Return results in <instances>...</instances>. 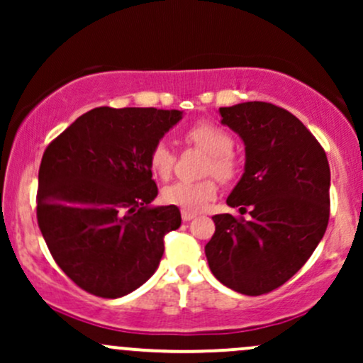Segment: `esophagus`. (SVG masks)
Wrapping results in <instances>:
<instances>
[{
  "label": "esophagus",
  "instance_id": "esophagus-1",
  "mask_svg": "<svg viewBox=\"0 0 363 363\" xmlns=\"http://www.w3.org/2000/svg\"><path fill=\"white\" fill-rule=\"evenodd\" d=\"M181 216H182V220H184V222H189V220L194 218L196 213H194V211H186V210H182V211H181Z\"/></svg>",
  "mask_w": 363,
  "mask_h": 363
}]
</instances>
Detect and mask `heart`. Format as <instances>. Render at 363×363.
<instances>
[{
  "instance_id": "b5f03b06",
  "label": "heart",
  "mask_w": 363,
  "mask_h": 363,
  "mask_svg": "<svg viewBox=\"0 0 363 363\" xmlns=\"http://www.w3.org/2000/svg\"><path fill=\"white\" fill-rule=\"evenodd\" d=\"M184 141L187 145L208 153L205 174H213L222 182H230L239 172V160L234 153V138L227 129L211 123L199 121L186 129ZM150 169L157 177L167 179L172 174L176 155L164 141H158L148 157ZM218 186L215 179L201 181H179L162 191V198L167 205L179 206L186 211H199L213 201Z\"/></svg>"
}]
</instances>
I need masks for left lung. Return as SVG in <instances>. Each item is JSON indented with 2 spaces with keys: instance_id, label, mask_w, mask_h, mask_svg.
Here are the masks:
<instances>
[{
  "instance_id": "obj_1",
  "label": "left lung",
  "mask_w": 363,
  "mask_h": 363,
  "mask_svg": "<svg viewBox=\"0 0 363 363\" xmlns=\"http://www.w3.org/2000/svg\"><path fill=\"white\" fill-rule=\"evenodd\" d=\"M222 124L245 145L244 174L227 198L251 218L215 215L205 245L211 273L244 295L268 294L306 264L326 232L331 172L326 152L281 107L244 102L220 107Z\"/></svg>"
}]
</instances>
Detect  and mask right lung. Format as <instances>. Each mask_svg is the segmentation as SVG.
Returning <instances> with one entry per match:
<instances>
[{
  "label": "right lung",
  "mask_w": 363,
  "mask_h": 363,
  "mask_svg": "<svg viewBox=\"0 0 363 363\" xmlns=\"http://www.w3.org/2000/svg\"><path fill=\"white\" fill-rule=\"evenodd\" d=\"M181 111L97 107L45 148L37 222L54 261L102 298L131 294L155 273L164 235L181 227L177 206H150L158 189L150 152Z\"/></svg>",
  "instance_id": "1"
}]
</instances>
